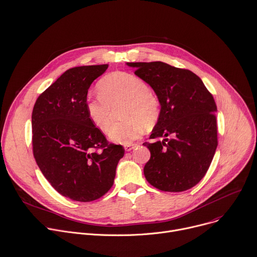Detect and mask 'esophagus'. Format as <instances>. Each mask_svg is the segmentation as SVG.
<instances>
[{"instance_id":"1","label":"esophagus","mask_w":257,"mask_h":257,"mask_svg":"<svg viewBox=\"0 0 257 257\" xmlns=\"http://www.w3.org/2000/svg\"><path fill=\"white\" fill-rule=\"evenodd\" d=\"M139 144H135V143H130V144H125L124 145V149L125 151H131L133 149H135L136 147H138Z\"/></svg>"}]
</instances>
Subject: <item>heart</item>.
Instances as JSON below:
<instances>
[{
	"instance_id": "1",
	"label": "heart",
	"mask_w": 257,
	"mask_h": 257,
	"mask_svg": "<svg viewBox=\"0 0 257 257\" xmlns=\"http://www.w3.org/2000/svg\"><path fill=\"white\" fill-rule=\"evenodd\" d=\"M99 94L88 97L85 109L93 123L106 133L112 120L113 108L123 103L121 116L125 120L112 126L108 137L117 143L130 144L143 127H151L159 117L160 104L148 84L135 74L112 72L98 83Z\"/></svg>"
}]
</instances>
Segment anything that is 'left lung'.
<instances>
[{
    "instance_id": "1",
    "label": "left lung",
    "mask_w": 257,
    "mask_h": 257,
    "mask_svg": "<svg viewBox=\"0 0 257 257\" xmlns=\"http://www.w3.org/2000/svg\"><path fill=\"white\" fill-rule=\"evenodd\" d=\"M155 92L160 113L144 167L146 180L165 192H182L200 182L217 147L216 105L201 78L164 62H127ZM162 138V140L160 139Z\"/></svg>"
}]
</instances>
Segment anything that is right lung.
Returning <instances> with one entry per match:
<instances>
[{
  "label": "right lung",
  "mask_w": 257,
  "mask_h": 257,
  "mask_svg": "<svg viewBox=\"0 0 257 257\" xmlns=\"http://www.w3.org/2000/svg\"><path fill=\"white\" fill-rule=\"evenodd\" d=\"M108 64L66 70L38 98L32 115L33 151L42 174L62 196L90 202L114 183L124 155L121 145L109 144L85 109L92 82Z\"/></svg>",
  "instance_id": "1"
}]
</instances>
